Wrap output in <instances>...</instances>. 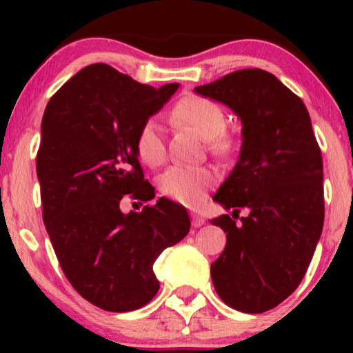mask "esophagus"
Wrapping results in <instances>:
<instances>
[{"label": "esophagus", "mask_w": 353, "mask_h": 353, "mask_svg": "<svg viewBox=\"0 0 353 353\" xmlns=\"http://www.w3.org/2000/svg\"><path fill=\"white\" fill-rule=\"evenodd\" d=\"M191 221H192V226H194V228H199V226L205 223V220L202 219L199 214H196V212H192L191 214Z\"/></svg>", "instance_id": "obj_1"}]
</instances>
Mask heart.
<instances>
[{
    "mask_svg": "<svg viewBox=\"0 0 353 353\" xmlns=\"http://www.w3.org/2000/svg\"><path fill=\"white\" fill-rule=\"evenodd\" d=\"M173 119L190 125L205 138L209 151L216 157H231L239 149V138L226 128V112L214 99L199 94H188L172 109ZM134 148L138 157L156 167L167 154L163 128L157 119L149 117L139 125ZM216 181V172L207 165H173L159 178V191L168 199L185 205H199L205 192Z\"/></svg>",
    "mask_w": 353,
    "mask_h": 353,
    "instance_id": "1",
    "label": "heart"
}]
</instances>
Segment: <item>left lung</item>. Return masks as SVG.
<instances>
[{
    "mask_svg": "<svg viewBox=\"0 0 353 353\" xmlns=\"http://www.w3.org/2000/svg\"><path fill=\"white\" fill-rule=\"evenodd\" d=\"M194 91L226 104L243 122L239 161L214 196L233 216L212 220L226 233L212 281L226 305L263 313L296 291L321 236L320 146L305 104L267 70H236ZM241 208L250 215L238 224L232 219Z\"/></svg>",
    "mask_w": 353,
    "mask_h": 353,
    "instance_id": "left-lung-1",
    "label": "left lung"
}]
</instances>
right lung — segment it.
I'll return each mask as SVG.
<instances>
[{"label":"right lung","instance_id":"right-lung-1","mask_svg":"<svg viewBox=\"0 0 353 353\" xmlns=\"http://www.w3.org/2000/svg\"><path fill=\"white\" fill-rule=\"evenodd\" d=\"M178 83L156 90L108 64H91L65 81L45 109L37 152L43 221L72 288L108 312H132L159 291L152 265L181 241L191 221L161 197L122 214L123 197L149 201L134 137Z\"/></svg>","mask_w":353,"mask_h":353}]
</instances>
